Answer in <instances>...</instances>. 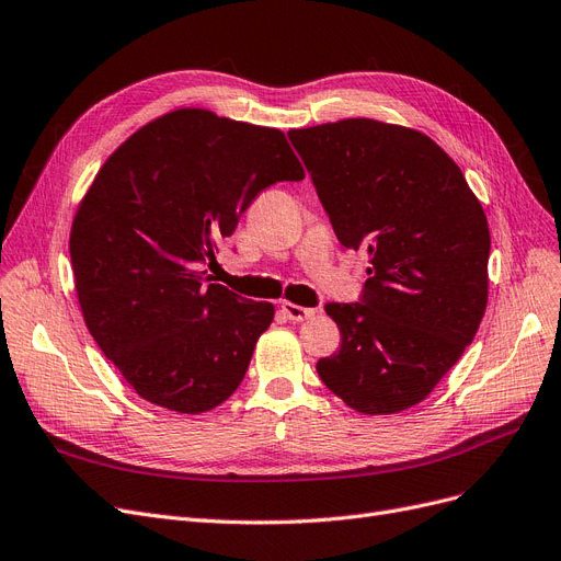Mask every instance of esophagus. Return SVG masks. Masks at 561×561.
I'll return each mask as SVG.
<instances>
[{
    "mask_svg": "<svg viewBox=\"0 0 561 561\" xmlns=\"http://www.w3.org/2000/svg\"><path fill=\"white\" fill-rule=\"evenodd\" d=\"M282 314H284L288 321L300 323V321L312 319V317L317 314V309L300 307V305H296V302H282Z\"/></svg>",
    "mask_w": 561,
    "mask_h": 561,
    "instance_id": "1",
    "label": "esophagus"
}]
</instances>
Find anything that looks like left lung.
<instances>
[{"label":"left lung","mask_w":561,"mask_h":561,"mask_svg":"<svg viewBox=\"0 0 561 561\" xmlns=\"http://www.w3.org/2000/svg\"><path fill=\"white\" fill-rule=\"evenodd\" d=\"M346 249L367 252L363 302H328L342 344L321 381L354 411L423 402L471 344L488 307L481 201L430 136L369 117L291 129Z\"/></svg>","instance_id":"obj_1"}]
</instances>
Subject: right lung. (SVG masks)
<instances>
[{"mask_svg": "<svg viewBox=\"0 0 561 561\" xmlns=\"http://www.w3.org/2000/svg\"><path fill=\"white\" fill-rule=\"evenodd\" d=\"M284 131L178 108L101 165L71 224V265L90 335L142 400L210 411L244 379L275 319L203 265L265 186L302 180Z\"/></svg>", "mask_w": 561, "mask_h": 561, "instance_id": "obj_1", "label": "right lung"}]
</instances>
